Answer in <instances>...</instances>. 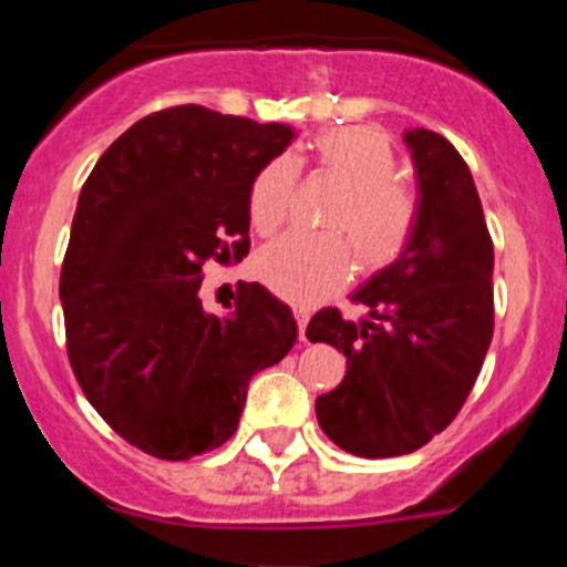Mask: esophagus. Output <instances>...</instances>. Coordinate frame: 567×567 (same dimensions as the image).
<instances>
[{
    "label": "esophagus",
    "mask_w": 567,
    "mask_h": 567,
    "mask_svg": "<svg viewBox=\"0 0 567 567\" xmlns=\"http://www.w3.org/2000/svg\"><path fill=\"white\" fill-rule=\"evenodd\" d=\"M293 316H296V323H299V337L301 340H307L305 331H307V323H310V312H307L305 307H296Z\"/></svg>",
    "instance_id": "34e87169"
}]
</instances>
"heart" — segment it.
I'll list each match as a JSON object with an SVG mask.
<instances>
[{
  "label": "heart",
  "instance_id": "heart-1",
  "mask_svg": "<svg viewBox=\"0 0 567 567\" xmlns=\"http://www.w3.org/2000/svg\"><path fill=\"white\" fill-rule=\"evenodd\" d=\"M318 167L340 188L329 230L342 233L357 251L359 271L390 268L414 236L416 199L400 186V158L386 134L370 125L326 131L312 145ZM299 164L290 156L268 162L249 186V219L260 236H271L293 208ZM340 236L288 233L257 255L255 271L274 293L296 305H316L348 282L353 255Z\"/></svg>",
  "mask_w": 567,
  "mask_h": 567
}]
</instances>
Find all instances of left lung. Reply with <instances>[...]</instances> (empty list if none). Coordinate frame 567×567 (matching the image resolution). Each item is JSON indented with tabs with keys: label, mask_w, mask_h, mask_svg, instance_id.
Here are the masks:
<instances>
[{
	"label": "left lung",
	"mask_w": 567,
	"mask_h": 567,
	"mask_svg": "<svg viewBox=\"0 0 567 567\" xmlns=\"http://www.w3.org/2000/svg\"><path fill=\"white\" fill-rule=\"evenodd\" d=\"M420 199L409 247L353 293L370 318L326 307L307 326L348 359L316 400L326 436L359 458L420 450L466 403L494 334V244L461 153L427 128L405 131Z\"/></svg>",
	"instance_id": "obj_1"
}]
</instances>
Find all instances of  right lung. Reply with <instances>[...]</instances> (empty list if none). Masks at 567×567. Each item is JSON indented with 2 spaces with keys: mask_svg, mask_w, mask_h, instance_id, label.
Returning a JSON list of instances; mask_svg holds the SVG:
<instances>
[{
  "mask_svg": "<svg viewBox=\"0 0 567 567\" xmlns=\"http://www.w3.org/2000/svg\"><path fill=\"white\" fill-rule=\"evenodd\" d=\"M293 136L197 104L162 109L84 181L60 274L68 359L106 425L153 458L221 447L251 375L293 348V312L262 285H244L225 318L199 299L205 262L249 255V186Z\"/></svg>",
  "mask_w": 567,
  "mask_h": 567,
  "instance_id": "add662e5",
  "label": "right lung"
}]
</instances>
